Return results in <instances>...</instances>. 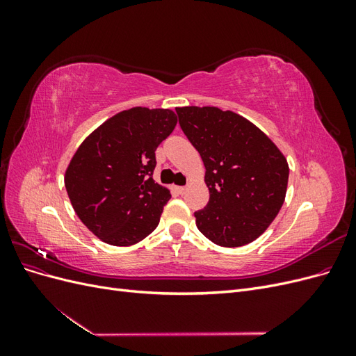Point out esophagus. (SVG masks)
Listing matches in <instances>:
<instances>
[{
  "mask_svg": "<svg viewBox=\"0 0 356 356\" xmlns=\"http://www.w3.org/2000/svg\"><path fill=\"white\" fill-rule=\"evenodd\" d=\"M175 190L179 193V195H182V193L187 190V187H175Z\"/></svg>",
  "mask_w": 356,
  "mask_h": 356,
  "instance_id": "obj_1",
  "label": "esophagus"
}]
</instances>
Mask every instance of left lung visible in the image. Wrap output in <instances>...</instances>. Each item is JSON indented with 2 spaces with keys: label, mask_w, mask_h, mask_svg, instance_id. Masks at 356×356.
<instances>
[{
  "label": "left lung",
  "mask_w": 356,
  "mask_h": 356,
  "mask_svg": "<svg viewBox=\"0 0 356 356\" xmlns=\"http://www.w3.org/2000/svg\"><path fill=\"white\" fill-rule=\"evenodd\" d=\"M177 113L207 169L209 202L195 212L197 229L225 248L254 242L284 204L289 175L285 156L263 131L233 111L181 106Z\"/></svg>",
  "instance_id": "left-lung-1"
}]
</instances>
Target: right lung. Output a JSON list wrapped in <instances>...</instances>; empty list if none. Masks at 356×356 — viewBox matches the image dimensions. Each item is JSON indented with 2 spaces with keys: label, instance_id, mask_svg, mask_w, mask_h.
<instances>
[{
  "label": "right lung",
  "instance_id": "1",
  "mask_svg": "<svg viewBox=\"0 0 356 356\" xmlns=\"http://www.w3.org/2000/svg\"><path fill=\"white\" fill-rule=\"evenodd\" d=\"M177 122L172 110L135 106L96 127L74 153L65 170L68 197L102 242L134 245L159 225L170 191L153 179L156 149Z\"/></svg>",
  "mask_w": 356,
  "mask_h": 356
}]
</instances>
